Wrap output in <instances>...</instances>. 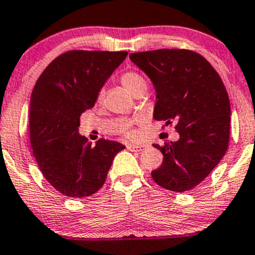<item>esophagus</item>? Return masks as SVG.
<instances>
[{"mask_svg": "<svg viewBox=\"0 0 255 255\" xmlns=\"http://www.w3.org/2000/svg\"><path fill=\"white\" fill-rule=\"evenodd\" d=\"M143 147H145L143 145H133V143H128L127 149L130 152H140Z\"/></svg>", "mask_w": 255, "mask_h": 255, "instance_id": "esophagus-1", "label": "esophagus"}]
</instances>
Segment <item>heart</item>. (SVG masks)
<instances>
[{
    "label": "heart",
    "mask_w": 255,
    "mask_h": 255,
    "mask_svg": "<svg viewBox=\"0 0 255 255\" xmlns=\"http://www.w3.org/2000/svg\"><path fill=\"white\" fill-rule=\"evenodd\" d=\"M121 82L122 84L125 85L128 90H130L134 95H136L140 91H146L147 89V83L146 79L135 71H127L125 72L124 75L121 76ZM103 97V90H100L98 93V100ZM125 135H127L128 137H134L135 136V133L130 129H125L124 130Z\"/></svg>",
    "instance_id": "b5f03b06"
}]
</instances>
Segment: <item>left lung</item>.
I'll list each match as a JSON object with an SVG mask.
<instances>
[{
    "instance_id": "8db88e82",
    "label": "left lung",
    "mask_w": 255,
    "mask_h": 255,
    "mask_svg": "<svg viewBox=\"0 0 255 255\" xmlns=\"http://www.w3.org/2000/svg\"><path fill=\"white\" fill-rule=\"evenodd\" d=\"M151 78L157 93L153 118L176 124L179 140L164 146L152 171L161 188L184 192L203 182L226 154L231 130V103L220 75L210 63L190 50L161 48L129 54Z\"/></svg>"
}]
</instances>
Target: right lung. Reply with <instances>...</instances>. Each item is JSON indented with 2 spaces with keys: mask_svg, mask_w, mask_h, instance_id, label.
Returning a JSON list of instances; mask_svg holds the SVG:
<instances>
[{
  "mask_svg": "<svg viewBox=\"0 0 255 255\" xmlns=\"http://www.w3.org/2000/svg\"><path fill=\"white\" fill-rule=\"evenodd\" d=\"M127 51L72 50L44 70L30 96L29 139L42 176L67 197L83 198L106 182L122 143L100 139L91 146L78 133L81 115L95 106L98 93Z\"/></svg>",
  "mask_w": 255,
  "mask_h": 255,
  "instance_id": "obj_1",
  "label": "right lung"
}]
</instances>
